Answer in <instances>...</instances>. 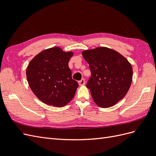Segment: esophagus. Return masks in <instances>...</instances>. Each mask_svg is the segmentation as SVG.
<instances>
[{
  "instance_id": "34e87169",
  "label": "esophagus",
  "mask_w": 156,
  "mask_h": 156,
  "mask_svg": "<svg viewBox=\"0 0 156 156\" xmlns=\"http://www.w3.org/2000/svg\"><path fill=\"white\" fill-rule=\"evenodd\" d=\"M84 84H85V80H84V79H82L81 81H79V84L80 86H83Z\"/></svg>"
}]
</instances>
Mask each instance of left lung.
Returning a JSON list of instances; mask_svg holds the SVG:
<instances>
[{"mask_svg": "<svg viewBox=\"0 0 156 156\" xmlns=\"http://www.w3.org/2000/svg\"><path fill=\"white\" fill-rule=\"evenodd\" d=\"M91 77L87 84L94 101L102 108L115 105L128 92L133 77L131 64L119 52L105 47L84 50Z\"/></svg>", "mask_w": 156, "mask_h": 156, "instance_id": "1", "label": "left lung"}]
</instances>
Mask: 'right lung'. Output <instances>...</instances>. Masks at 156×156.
Masks as SVG:
<instances>
[{
    "label": "right lung",
    "mask_w": 156,
    "mask_h": 156,
    "mask_svg": "<svg viewBox=\"0 0 156 156\" xmlns=\"http://www.w3.org/2000/svg\"><path fill=\"white\" fill-rule=\"evenodd\" d=\"M73 55L58 47L41 51L29 64L26 71L29 87L40 101L62 107L73 98L79 87L72 77L68 62Z\"/></svg>",
    "instance_id": "right-lung-1"
}]
</instances>
